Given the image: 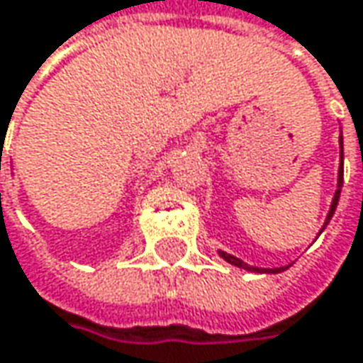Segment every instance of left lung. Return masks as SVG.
<instances>
[{
    "label": "left lung",
    "instance_id": "obj_1",
    "mask_svg": "<svg viewBox=\"0 0 363 363\" xmlns=\"http://www.w3.org/2000/svg\"><path fill=\"white\" fill-rule=\"evenodd\" d=\"M339 143H341V164H339V181H337V191H335V197H333V203H330V209H329V216H327V222L325 225L329 224V220L333 218V213H335V209H337V203H339V195H341V186H343V138H339ZM325 225H323V230H325ZM320 230V232H323ZM220 257L225 259L230 265L234 267H242L246 271H257V273H281V271H286L288 267H277V269H259V267H250L242 263L240 259H236V257H232V255H228L224 250H220Z\"/></svg>",
    "mask_w": 363,
    "mask_h": 363
}]
</instances>
